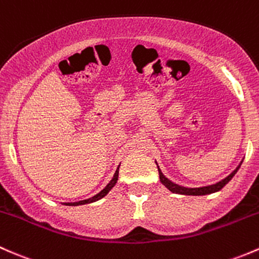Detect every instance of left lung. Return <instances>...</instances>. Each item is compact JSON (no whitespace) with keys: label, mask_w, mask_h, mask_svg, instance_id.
Here are the masks:
<instances>
[{"label":"left lung","mask_w":259,"mask_h":259,"mask_svg":"<svg viewBox=\"0 0 259 259\" xmlns=\"http://www.w3.org/2000/svg\"><path fill=\"white\" fill-rule=\"evenodd\" d=\"M239 167H241V164H239V166L237 167V168L234 169L233 172L228 176V177H226L225 180H222L221 182L215 183V185H212V186H207V187H199V188H186V187H182V186H178V185H176V183L170 182L169 180H167V178L162 175V172L159 170V168H158V172H159V180H161L162 185L166 186V187L168 188L170 192H173V193L187 194V196H204V194L214 193V192H218L220 189H222L223 187H225L229 181L233 178V176L236 175Z\"/></svg>","instance_id":"1"}]
</instances>
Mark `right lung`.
Listing matches in <instances>:
<instances>
[{"instance_id": "add662e5", "label": "right lung", "mask_w": 259, "mask_h": 259, "mask_svg": "<svg viewBox=\"0 0 259 259\" xmlns=\"http://www.w3.org/2000/svg\"><path fill=\"white\" fill-rule=\"evenodd\" d=\"M117 180H118V170H116V173H114L113 178H112V181H111V182L108 183V185H107V187H106L105 189H102V191H101L100 193H98V194H96L95 197H92V198H90V199H84V201H79V202H76V203H66V204H67V206H79V204L92 203V202H96V201H98V199H101V198H102V197H105L106 194H107L108 192L111 191L112 187H113V186L116 185Z\"/></svg>"}]
</instances>
